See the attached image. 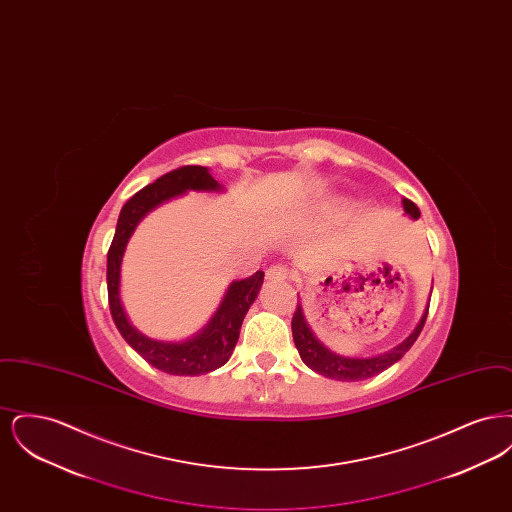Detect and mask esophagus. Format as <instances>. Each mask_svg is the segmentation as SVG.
Returning <instances> with one entry per match:
<instances>
[{
  "mask_svg": "<svg viewBox=\"0 0 512 512\" xmlns=\"http://www.w3.org/2000/svg\"><path fill=\"white\" fill-rule=\"evenodd\" d=\"M267 280L268 282H284V280H288V268L282 267V265L268 267Z\"/></svg>",
  "mask_w": 512,
  "mask_h": 512,
  "instance_id": "34e87169",
  "label": "esophagus"
}]
</instances>
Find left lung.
Instances as JSON below:
<instances>
[{
  "label": "left lung",
  "mask_w": 512,
  "mask_h": 512,
  "mask_svg": "<svg viewBox=\"0 0 512 512\" xmlns=\"http://www.w3.org/2000/svg\"><path fill=\"white\" fill-rule=\"evenodd\" d=\"M403 209H405V215H409L413 220L420 217V211L411 199H403ZM428 309H430V303L420 318V322L411 332V336L407 340L401 341L399 345H395L390 351L372 355V357H345V355L328 349L322 341L318 340L315 332L311 330V326L307 324L301 303L297 301V309L292 318L293 341H295L301 361L311 370H315L317 374H322L332 380H340V382H359V380L372 378V376L384 372L386 368H390L391 365H395L413 347L414 341L424 328Z\"/></svg>",
  "instance_id": "1"
}]
</instances>
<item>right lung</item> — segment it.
<instances>
[{
    "label": "right lung",
    "mask_w": 512,
    "mask_h": 512,
    "mask_svg": "<svg viewBox=\"0 0 512 512\" xmlns=\"http://www.w3.org/2000/svg\"><path fill=\"white\" fill-rule=\"evenodd\" d=\"M224 188L209 174L207 167H180L157 178L153 184L132 195L117 220L115 238L107 253V293L113 320L126 343L149 365L174 376H199L228 363L245 315L263 286L265 272L257 270L244 280H234L220 301L211 320L194 336L182 341L147 338L136 330L124 313L121 301L122 255L130 236L149 211L186 192H222Z\"/></svg>",
    "instance_id": "1"
}]
</instances>
